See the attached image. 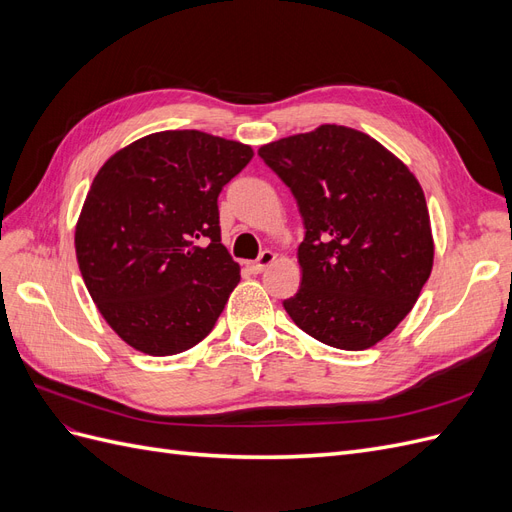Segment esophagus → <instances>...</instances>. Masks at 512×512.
Listing matches in <instances>:
<instances>
[{
	"mask_svg": "<svg viewBox=\"0 0 512 512\" xmlns=\"http://www.w3.org/2000/svg\"><path fill=\"white\" fill-rule=\"evenodd\" d=\"M273 260H275V254H273V252H269V250H265V252H262L256 260L247 262V269H250L252 273H262V271H265V269L271 265Z\"/></svg>",
	"mask_w": 512,
	"mask_h": 512,
	"instance_id": "esophagus-1",
	"label": "esophagus"
}]
</instances>
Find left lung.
<instances>
[{"mask_svg":"<svg viewBox=\"0 0 512 512\" xmlns=\"http://www.w3.org/2000/svg\"><path fill=\"white\" fill-rule=\"evenodd\" d=\"M258 156L297 200L305 226L294 324L339 350L378 344L416 303L433 265L425 194L408 166L344 126L282 138Z\"/></svg>","mask_w":512,"mask_h":512,"instance_id":"1","label":"left lung"}]
</instances>
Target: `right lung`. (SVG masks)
Segmentation results:
<instances>
[{
  "label": "right lung",
  "instance_id": "right-lung-1",
  "mask_svg": "<svg viewBox=\"0 0 512 512\" xmlns=\"http://www.w3.org/2000/svg\"><path fill=\"white\" fill-rule=\"evenodd\" d=\"M252 147L166 130L117 151L91 183L76 260L111 329L151 356L190 350L213 331L239 265L222 245L218 196Z\"/></svg>",
  "mask_w": 512,
  "mask_h": 512
}]
</instances>
